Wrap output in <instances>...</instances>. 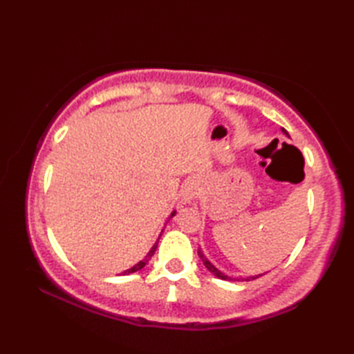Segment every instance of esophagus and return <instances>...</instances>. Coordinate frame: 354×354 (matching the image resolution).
<instances>
[{
	"label": "esophagus",
	"instance_id": "obj_1",
	"mask_svg": "<svg viewBox=\"0 0 354 354\" xmlns=\"http://www.w3.org/2000/svg\"><path fill=\"white\" fill-rule=\"evenodd\" d=\"M199 194V183L196 179H190V181H187L184 185V190H183V196L185 201H192Z\"/></svg>",
	"mask_w": 354,
	"mask_h": 354
}]
</instances>
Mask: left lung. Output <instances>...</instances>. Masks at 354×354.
I'll use <instances>...</instances> for the list:
<instances>
[{"mask_svg":"<svg viewBox=\"0 0 354 354\" xmlns=\"http://www.w3.org/2000/svg\"><path fill=\"white\" fill-rule=\"evenodd\" d=\"M284 131V129H283ZM284 133H286V131H284ZM198 255H199V257H201V260H202V263H204V265H205V268L209 270V272H213L217 278H221V280H231V278L230 277H227V275H223L222 272H221V270H217L213 265H212V263H209L205 257H204V254H202V251L201 250H198ZM263 274H260V275H255V277H250V278H248V280H251V278H252V280H255V278H259V277H261Z\"/></svg>","mask_w":354,"mask_h":354,"instance_id":"left-lung-1","label":"left lung"}]
</instances>
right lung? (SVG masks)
I'll return each mask as SVG.
<instances>
[{
	"label": "right lung",
	"mask_w": 354,
	"mask_h": 354,
	"mask_svg": "<svg viewBox=\"0 0 354 354\" xmlns=\"http://www.w3.org/2000/svg\"><path fill=\"white\" fill-rule=\"evenodd\" d=\"M171 216H175V213H171ZM155 250H156V245L152 248V250H150V252L146 255V259L145 260H141L140 263H137V265L135 266H132L131 269H127V270H124L123 274H132V272H137V270H140L142 266H146V263L150 260V257H152L153 255V252H155Z\"/></svg>",
	"instance_id": "obj_1"
}]
</instances>
